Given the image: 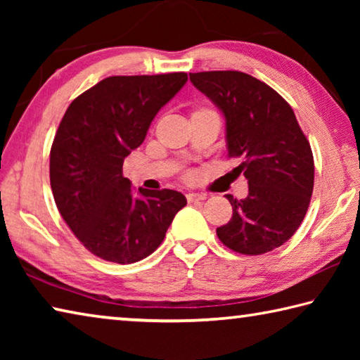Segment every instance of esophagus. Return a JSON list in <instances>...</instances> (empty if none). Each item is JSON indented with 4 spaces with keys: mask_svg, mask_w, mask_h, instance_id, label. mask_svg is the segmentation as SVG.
<instances>
[{
    "mask_svg": "<svg viewBox=\"0 0 360 360\" xmlns=\"http://www.w3.org/2000/svg\"><path fill=\"white\" fill-rule=\"evenodd\" d=\"M186 197H187L188 203H197V202H202V200H205L206 195L205 193H197V192H188Z\"/></svg>",
    "mask_w": 360,
    "mask_h": 360,
    "instance_id": "1",
    "label": "esophagus"
}]
</instances>
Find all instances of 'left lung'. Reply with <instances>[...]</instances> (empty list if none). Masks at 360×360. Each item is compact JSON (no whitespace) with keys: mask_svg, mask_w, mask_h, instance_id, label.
<instances>
[{"mask_svg":"<svg viewBox=\"0 0 360 360\" xmlns=\"http://www.w3.org/2000/svg\"><path fill=\"white\" fill-rule=\"evenodd\" d=\"M191 81L225 117L229 157L249 186L246 198L225 195L233 208L217 236L231 251L259 255L284 245L307 214L314 160L295 114L270 85L241 71L191 72Z\"/></svg>","mask_w":360,"mask_h":360,"instance_id":"obj_1","label":"left lung"}]
</instances>
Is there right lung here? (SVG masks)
<instances>
[{"label":"right lung","instance_id":"right-lung-1","mask_svg":"<svg viewBox=\"0 0 360 360\" xmlns=\"http://www.w3.org/2000/svg\"><path fill=\"white\" fill-rule=\"evenodd\" d=\"M186 82V72L111 76L66 109L51 149V187L65 222L96 257L124 265L148 257L187 205L169 188L135 195L122 174L125 157Z\"/></svg>","mask_w":360,"mask_h":360}]
</instances>
